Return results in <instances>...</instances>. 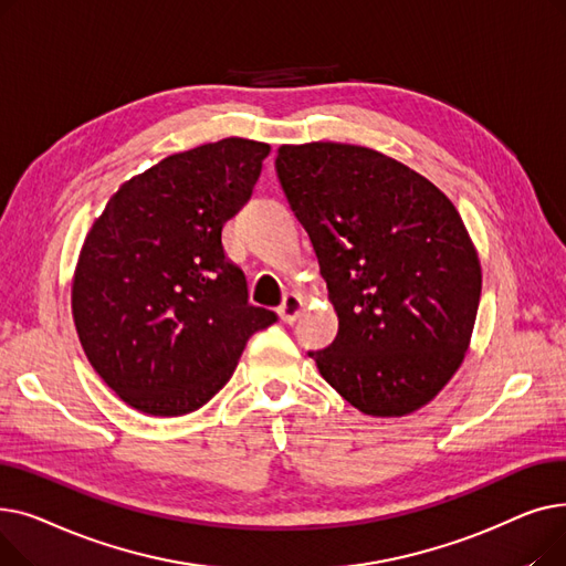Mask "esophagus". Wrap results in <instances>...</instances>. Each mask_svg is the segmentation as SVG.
Returning <instances> with one entry per match:
<instances>
[{"label":"esophagus","mask_w":566,"mask_h":566,"mask_svg":"<svg viewBox=\"0 0 566 566\" xmlns=\"http://www.w3.org/2000/svg\"><path fill=\"white\" fill-rule=\"evenodd\" d=\"M277 312H280V318H282L284 323H293L295 318L301 316V312H303V298H301L298 293H286Z\"/></svg>","instance_id":"esophagus-1"}]
</instances>
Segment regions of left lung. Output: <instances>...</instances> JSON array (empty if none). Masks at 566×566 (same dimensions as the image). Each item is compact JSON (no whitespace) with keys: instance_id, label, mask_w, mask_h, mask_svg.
I'll use <instances>...</instances> for the list:
<instances>
[{"instance_id":"obj_1","label":"left lung","mask_w":566,"mask_h":566,"mask_svg":"<svg viewBox=\"0 0 566 566\" xmlns=\"http://www.w3.org/2000/svg\"><path fill=\"white\" fill-rule=\"evenodd\" d=\"M275 171L339 316L310 358L365 415L422 408L463 363L480 307L482 268L454 203L353 144L282 146Z\"/></svg>"}]
</instances>
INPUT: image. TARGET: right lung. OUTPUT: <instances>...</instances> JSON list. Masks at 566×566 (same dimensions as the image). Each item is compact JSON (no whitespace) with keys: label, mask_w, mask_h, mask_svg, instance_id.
I'll list each match as a JSON object with an SVG mask.
<instances>
[{"label":"right lung","mask_w":566,"mask_h":566,"mask_svg":"<svg viewBox=\"0 0 566 566\" xmlns=\"http://www.w3.org/2000/svg\"><path fill=\"white\" fill-rule=\"evenodd\" d=\"M271 146L227 137L130 178L86 233L73 318L88 363L128 406L176 418L211 401L277 314L250 305L222 227Z\"/></svg>","instance_id":"obj_1"}]
</instances>
